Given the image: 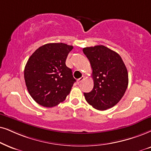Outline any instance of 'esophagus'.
Listing matches in <instances>:
<instances>
[{
  "instance_id": "esophagus-1",
  "label": "esophagus",
  "mask_w": 151,
  "mask_h": 151,
  "mask_svg": "<svg viewBox=\"0 0 151 151\" xmlns=\"http://www.w3.org/2000/svg\"><path fill=\"white\" fill-rule=\"evenodd\" d=\"M84 79H85L84 77H81V78H79V79H77V83H80L82 81H83V80H84Z\"/></svg>"
}]
</instances>
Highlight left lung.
Returning a JSON list of instances; mask_svg holds the SVG:
<instances>
[{
  "instance_id": "8db88e82",
  "label": "left lung",
  "mask_w": 151,
  "mask_h": 151,
  "mask_svg": "<svg viewBox=\"0 0 151 151\" xmlns=\"http://www.w3.org/2000/svg\"><path fill=\"white\" fill-rule=\"evenodd\" d=\"M93 70L94 86L84 93L86 102L98 110L115 106L121 100L128 86V73L120 55L103 45L85 47Z\"/></svg>"
}]
</instances>
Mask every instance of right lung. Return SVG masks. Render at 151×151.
<instances>
[{
  "label": "right lung",
  "instance_id": "1",
  "mask_svg": "<svg viewBox=\"0 0 151 151\" xmlns=\"http://www.w3.org/2000/svg\"><path fill=\"white\" fill-rule=\"evenodd\" d=\"M72 49L64 43L46 44L28 58L24 79L28 93L37 104L52 107L69 95L76 80L65 60Z\"/></svg>",
  "mask_w": 151,
  "mask_h": 151
}]
</instances>
